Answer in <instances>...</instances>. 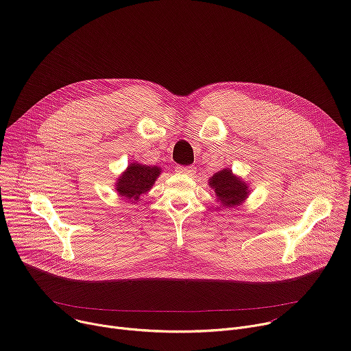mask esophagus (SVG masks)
<instances>
[{"label": "esophagus", "mask_w": 351, "mask_h": 351, "mask_svg": "<svg viewBox=\"0 0 351 351\" xmlns=\"http://www.w3.org/2000/svg\"><path fill=\"white\" fill-rule=\"evenodd\" d=\"M176 172L183 173V175H193L195 172V168L191 167H176Z\"/></svg>", "instance_id": "obj_1"}]
</instances>
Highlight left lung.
Segmentation results:
<instances>
[{
	"instance_id": "1",
	"label": "left lung",
	"mask_w": 351,
	"mask_h": 351,
	"mask_svg": "<svg viewBox=\"0 0 351 351\" xmlns=\"http://www.w3.org/2000/svg\"><path fill=\"white\" fill-rule=\"evenodd\" d=\"M210 184L215 190L219 203L228 208L239 206L248 193L247 184L237 179L229 169L217 172L210 179Z\"/></svg>"
}]
</instances>
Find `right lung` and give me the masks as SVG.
Instances as JSON below:
<instances>
[{"label":"right lung","mask_w":351,"mask_h":351,"mask_svg":"<svg viewBox=\"0 0 351 351\" xmlns=\"http://www.w3.org/2000/svg\"><path fill=\"white\" fill-rule=\"evenodd\" d=\"M161 169L158 167H148L140 164H130L126 172L119 178L117 190L122 197L129 199H138L141 194L148 191L158 178Z\"/></svg>","instance_id":"right-lung-1"}]
</instances>
